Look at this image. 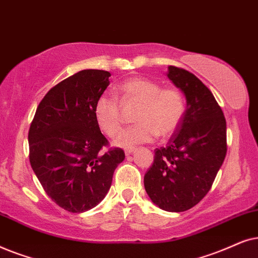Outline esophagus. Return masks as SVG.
<instances>
[{"label": "esophagus", "mask_w": 258, "mask_h": 258, "mask_svg": "<svg viewBox=\"0 0 258 258\" xmlns=\"http://www.w3.org/2000/svg\"><path fill=\"white\" fill-rule=\"evenodd\" d=\"M133 151H135V147H127V149L125 150V154L126 156H128V154H131Z\"/></svg>", "instance_id": "1"}]
</instances>
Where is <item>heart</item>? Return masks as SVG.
<instances>
[{"label":"heart","mask_w":258,"mask_h":258,"mask_svg":"<svg viewBox=\"0 0 258 258\" xmlns=\"http://www.w3.org/2000/svg\"><path fill=\"white\" fill-rule=\"evenodd\" d=\"M123 100L139 105L136 113L137 125L123 131L115 140L119 146L150 143L160 135L172 136L183 121L186 100L179 89L163 88L160 84L145 78H133L120 85ZM94 118L108 137H115L121 130L123 118L118 99L102 94L94 105Z\"/></svg>","instance_id":"1"}]
</instances>
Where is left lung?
Instances as JSON below:
<instances>
[{
  "label": "left lung",
  "mask_w": 258,
  "mask_h": 258,
  "mask_svg": "<svg viewBox=\"0 0 258 258\" xmlns=\"http://www.w3.org/2000/svg\"><path fill=\"white\" fill-rule=\"evenodd\" d=\"M167 78L186 98V112L144 177L154 204L170 212L194 208L210 191L226 156V121L211 91L183 68L169 66Z\"/></svg>",
  "instance_id": "1"
}]
</instances>
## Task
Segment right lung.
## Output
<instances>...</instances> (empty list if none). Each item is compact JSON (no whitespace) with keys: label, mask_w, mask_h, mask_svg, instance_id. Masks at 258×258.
<instances>
[{"label":"right lung","mask_w":258,"mask_h":258,"mask_svg":"<svg viewBox=\"0 0 258 258\" xmlns=\"http://www.w3.org/2000/svg\"><path fill=\"white\" fill-rule=\"evenodd\" d=\"M109 72L85 70L48 91L30 123L29 161L54 203L79 214L98 205L125 159L94 118V105L109 85Z\"/></svg>","instance_id":"right-lung-1"}]
</instances>
